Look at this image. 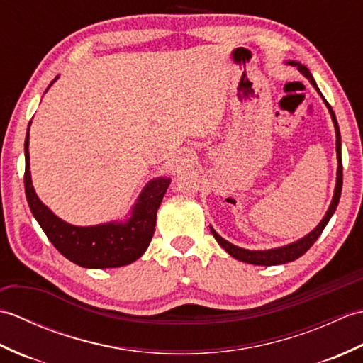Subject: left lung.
<instances>
[{"mask_svg":"<svg viewBox=\"0 0 363 363\" xmlns=\"http://www.w3.org/2000/svg\"><path fill=\"white\" fill-rule=\"evenodd\" d=\"M287 64L296 67L298 70L303 73L307 79L311 81L312 86L317 89L318 94L321 95V91L317 86V82H315L313 76L311 74V72L307 70V67H304L303 64L299 62H295V60H289ZM323 98V95H321ZM325 99V98H323ZM325 104L328 106L329 109V113H330V118H333L334 121V128H335V137H337V142H335V150H337V162H338V167H337V184H335V190H334V198L333 201H330V206L329 209L326 212L325 217H323V220L320 221V225L315 228L312 233L307 234L306 237L299 238V240L293 242L290 245H285V246H281V248H273V250H264V251H251V250H245V248H240V246H235L233 243H229L228 240H225V238L220 237L217 233H215L213 228L211 226V233L213 234L215 240H217L221 248H225L226 252H229L230 256H233L234 259L237 260H242V262H246V264H252V265H265V267H269V265H281V264H287V262H291V260H296L298 257L303 256L304 252H307V250L311 248V246L317 242V238L321 235L323 229L326 228L328 221L330 220V217H333L337 206H338V201H340V195H342V186H343V167H342V137H340V129H338V123H337V118H335V113L333 111V107H330V104L325 99Z\"/></svg>","mask_w":363,"mask_h":363,"instance_id":"left-lung-1","label":"left lung"}]
</instances>
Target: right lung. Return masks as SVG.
Here are the masks:
<instances>
[{
    "mask_svg": "<svg viewBox=\"0 0 363 363\" xmlns=\"http://www.w3.org/2000/svg\"><path fill=\"white\" fill-rule=\"evenodd\" d=\"M25 191L29 209L48 240L64 257L84 268H117L133 264L148 248L156 226L157 209L172 182L169 177H156L146 184L128 221L73 226L56 217L35 194L29 172V128L25 140Z\"/></svg>",
    "mask_w": 363,
    "mask_h": 363,
    "instance_id": "obj_1",
    "label": "right lung"
}]
</instances>
